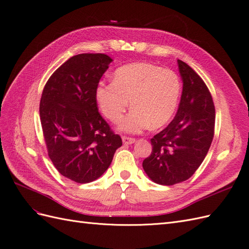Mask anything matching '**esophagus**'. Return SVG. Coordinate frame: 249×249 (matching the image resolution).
<instances>
[{"mask_svg": "<svg viewBox=\"0 0 249 249\" xmlns=\"http://www.w3.org/2000/svg\"><path fill=\"white\" fill-rule=\"evenodd\" d=\"M135 141H136V140H135V138L123 136V142L124 143V144H132V143H134Z\"/></svg>", "mask_w": 249, "mask_h": 249, "instance_id": "esophagus-1", "label": "esophagus"}]
</instances>
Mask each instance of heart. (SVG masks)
<instances>
[{
    "instance_id": "1",
    "label": "heart",
    "mask_w": 249,
    "mask_h": 249,
    "mask_svg": "<svg viewBox=\"0 0 249 249\" xmlns=\"http://www.w3.org/2000/svg\"><path fill=\"white\" fill-rule=\"evenodd\" d=\"M182 84L178 74L152 63L119 67L113 82L101 83L96 101L112 123H118L130 106L134 108L120 124L122 130L138 133L150 124L159 129L168 124L177 110Z\"/></svg>"
}]
</instances>
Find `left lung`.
Returning a JSON list of instances; mask_svg holds the SVG:
<instances>
[{"label":"left lung","instance_id":"left-lung-1","mask_svg":"<svg viewBox=\"0 0 249 249\" xmlns=\"http://www.w3.org/2000/svg\"><path fill=\"white\" fill-rule=\"evenodd\" d=\"M183 79L179 106L172 122L150 139L153 149L142 166L155 183L171 186L188 179L205 159L215 132V106L206 83L178 60Z\"/></svg>","mask_w":249,"mask_h":249}]
</instances>
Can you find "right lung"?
Returning <instances> with one entry per match:
<instances>
[{
  "label": "right lung",
  "instance_id": "1",
  "mask_svg": "<svg viewBox=\"0 0 249 249\" xmlns=\"http://www.w3.org/2000/svg\"><path fill=\"white\" fill-rule=\"evenodd\" d=\"M112 59L79 54L53 72L40 99L39 115L48 155L61 175L90 183L108 169L122 138L100 114L96 88Z\"/></svg>",
  "mask_w": 249,
  "mask_h": 249
}]
</instances>
